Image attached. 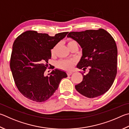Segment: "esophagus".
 I'll return each instance as SVG.
<instances>
[{"mask_svg": "<svg viewBox=\"0 0 129 129\" xmlns=\"http://www.w3.org/2000/svg\"><path fill=\"white\" fill-rule=\"evenodd\" d=\"M72 73H73L72 72H67L68 76H71V74H72Z\"/></svg>", "mask_w": 129, "mask_h": 129, "instance_id": "1", "label": "esophagus"}]
</instances>
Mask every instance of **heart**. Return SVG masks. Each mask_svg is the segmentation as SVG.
Returning a JSON list of instances; mask_svg holds the SVG:
<instances>
[{
  "mask_svg": "<svg viewBox=\"0 0 129 129\" xmlns=\"http://www.w3.org/2000/svg\"><path fill=\"white\" fill-rule=\"evenodd\" d=\"M72 42H74V41H69L68 44L71 43ZM56 49V46H55L52 49V50H51V53H52V55H53L55 53ZM74 62L72 60H61L58 62V67L60 68L61 69L68 71V70H71L72 68L74 65Z\"/></svg>",
  "mask_w": 129,
  "mask_h": 129,
  "instance_id": "b5f03b06",
  "label": "heart"
}]
</instances>
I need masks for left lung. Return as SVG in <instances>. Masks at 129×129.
Wrapping results in <instances>:
<instances>
[{
  "mask_svg": "<svg viewBox=\"0 0 129 129\" xmlns=\"http://www.w3.org/2000/svg\"><path fill=\"white\" fill-rule=\"evenodd\" d=\"M68 38L74 39L82 49V56L77 67L83 71L89 68L83 80L75 86L85 96L93 98L104 94L113 84L117 74V48L114 39L106 30H87L70 32Z\"/></svg>",
  "mask_w": 129,
  "mask_h": 129,
  "instance_id": "8db88e82",
  "label": "left lung"
}]
</instances>
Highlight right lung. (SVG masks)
<instances>
[{"mask_svg": "<svg viewBox=\"0 0 129 129\" xmlns=\"http://www.w3.org/2000/svg\"><path fill=\"white\" fill-rule=\"evenodd\" d=\"M68 32L51 37L29 30L16 39L13 44L10 68L18 90L25 97L37 102L48 99L57 90L66 72L55 69L44 76L51 50Z\"/></svg>", "mask_w": 129, "mask_h": 129, "instance_id": "add662e5", "label": "right lung"}]
</instances>
